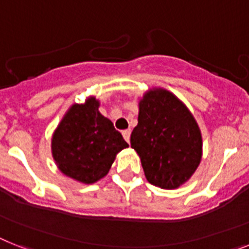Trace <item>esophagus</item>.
I'll return each instance as SVG.
<instances>
[{"instance_id": "esophagus-1", "label": "esophagus", "mask_w": 249, "mask_h": 249, "mask_svg": "<svg viewBox=\"0 0 249 249\" xmlns=\"http://www.w3.org/2000/svg\"><path fill=\"white\" fill-rule=\"evenodd\" d=\"M121 134H123V137H124V139L126 142H130V134H131V131L129 130V129H126V130H123V133H121Z\"/></svg>"}]
</instances>
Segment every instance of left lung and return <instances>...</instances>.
Here are the masks:
<instances>
[{
    "instance_id": "8db88e82",
    "label": "left lung",
    "mask_w": 249,
    "mask_h": 249,
    "mask_svg": "<svg viewBox=\"0 0 249 249\" xmlns=\"http://www.w3.org/2000/svg\"><path fill=\"white\" fill-rule=\"evenodd\" d=\"M130 145L142 160L148 182L177 189L195 172L202 153L200 129L191 112L166 89H154L139 102Z\"/></svg>"
}]
</instances>
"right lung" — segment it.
<instances>
[{
    "label": "right lung",
    "instance_id": "1",
    "mask_svg": "<svg viewBox=\"0 0 249 249\" xmlns=\"http://www.w3.org/2000/svg\"><path fill=\"white\" fill-rule=\"evenodd\" d=\"M129 147L111 121L99 111V101L89 97L73 105L52 139V153L59 170L83 183L106 176L115 156Z\"/></svg>",
    "mask_w": 249,
    "mask_h": 249
}]
</instances>
